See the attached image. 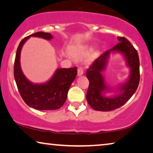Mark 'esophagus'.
<instances>
[{
  "label": "esophagus",
  "instance_id": "34e87169",
  "mask_svg": "<svg viewBox=\"0 0 153 153\" xmlns=\"http://www.w3.org/2000/svg\"><path fill=\"white\" fill-rule=\"evenodd\" d=\"M77 74H78V76H81L83 74V70L82 68H79L77 70Z\"/></svg>",
  "mask_w": 153,
  "mask_h": 153
}]
</instances>
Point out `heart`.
<instances>
[{"label":"heart","mask_w":153,"mask_h":153,"mask_svg":"<svg viewBox=\"0 0 153 153\" xmlns=\"http://www.w3.org/2000/svg\"><path fill=\"white\" fill-rule=\"evenodd\" d=\"M89 53V50L87 48H81L79 49L73 48L71 50V55L73 57L80 59L86 56Z\"/></svg>","instance_id":"obj_1"}]
</instances>
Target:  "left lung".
Wrapping results in <instances>:
<instances>
[{"label":"left lung","mask_w":153,"mask_h":153,"mask_svg":"<svg viewBox=\"0 0 153 153\" xmlns=\"http://www.w3.org/2000/svg\"><path fill=\"white\" fill-rule=\"evenodd\" d=\"M120 42L111 49L100 55L87 70L86 76L90 81L86 98L88 104L96 111H109L126 103L137 90L140 83V59L137 51L127 39L117 37ZM122 53L130 69V74L125 83L118 88L119 93L112 97H107L104 94L111 90L105 83L102 74L106 66L111 52Z\"/></svg>","instance_id":"left-lung-1"}]
</instances>
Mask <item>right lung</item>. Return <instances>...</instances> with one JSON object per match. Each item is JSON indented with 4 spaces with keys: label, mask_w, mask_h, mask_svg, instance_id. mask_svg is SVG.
<instances>
[{
    "label": "right lung",
    "mask_w": 153,
    "mask_h": 153,
    "mask_svg": "<svg viewBox=\"0 0 153 153\" xmlns=\"http://www.w3.org/2000/svg\"><path fill=\"white\" fill-rule=\"evenodd\" d=\"M30 37H37L51 40L48 33L37 32L25 37L18 47L14 62L13 74L18 91L26 104L37 110H55L64 104L70 87L76 78L77 68H58L51 79L44 83L36 84L29 81L23 74L20 66V53L23 45Z\"/></svg>",
    "instance_id": "right-lung-1"
}]
</instances>
